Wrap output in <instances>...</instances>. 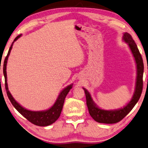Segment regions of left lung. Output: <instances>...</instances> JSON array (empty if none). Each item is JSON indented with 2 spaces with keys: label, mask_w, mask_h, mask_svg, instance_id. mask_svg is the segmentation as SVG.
I'll use <instances>...</instances> for the list:
<instances>
[{
  "label": "left lung",
  "mask_w": 148,
  "mask_h": 148,
  "mask_svg": "<svg viewBox=\"0 0 148 148\" xmlns=\"http://www.w3.org/2000/svg\"><path fill=\"white\" fill-rule=\"evenodd\" d=\"M123 39L124 41L128 43L131 52L135 58L136 63V68H137V76H136V82L135 91L133 96L130 103H128L126 106L123 108L114 110V111H106V110L101 109L96 106L94 103L92 98H91L90 93L83 88L85 90L86 96V101H87V106L88 109V112L91 117L99 123H115L120 122L130 112L132 109L137 103L143 88V73H144V63L140 53L138 49L135 42L133 39L130 34H123Z\"/></svg>",
  "instance_id": "left-lung-1"
}]
</instances>
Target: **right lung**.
<instances>
[{"mask_svg":"<svg viewBox=\"0 0 148 148\" xmlns=\"http://www.w3.org/2000/svg\"><path fill=\"white\" fill-rule=\"evenodd\" d=\"M21 35H18V36L15 37L14 41L12 42V45L9 49L8 52L6 57L5 58V60L4 61V65H3V73L5 79V88H6V93L8 97L9 100H10L11 103H12L13 107L17 110V111L21 113L23 116L26 118L29 122L33 123L34 125H38V126H47L49 125L52 123H54L56 120L58 119L60 117L61 111H62L64 101H65V97L69 93L70 90L71 89L72 87V85H71L66 87L65 88L61 91V93L59 95L58 98L56 100V103L53 104V106L51 107L50 109L47 110L45 111H29L24 108L22 106H21L17 101H16L14 98L12 97V95H11L10 91L8 90V84H7V75H6V65L8 59V56L10 55V53L11 52V50L12 48V46L13 42H14L16 40L21 37Z\"/></svg>","mask_w":148,"mask_h":148,"instance_id":"1","label":"right lung"}]
</instances>
